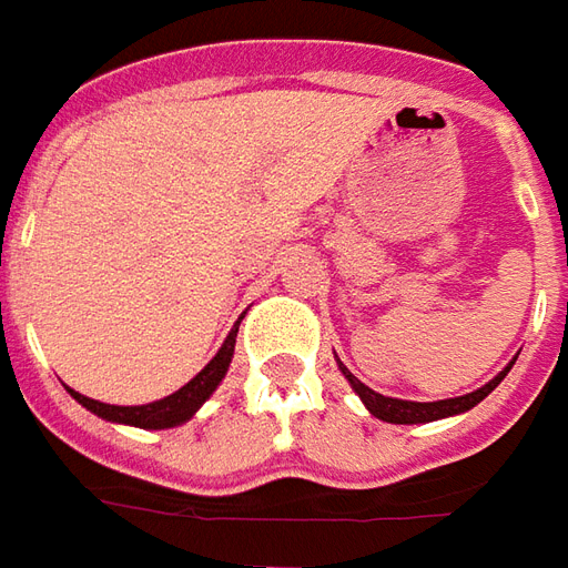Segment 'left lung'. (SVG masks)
Returning <instances> with one entry per match:
<instances>
[{"mask_svg":"<svg viewBox=\"0 0 568 568\" xmlns=\"http://www.w3.org/2000/svg\"><path fill=\"white\" fill-rule=\"evenodd\" d=\"M342 376L348 379V385L355 388V394L364 400L369 413L382 422H392V425H425V422H437L446 419V416H458V413H468L470 406H477L484 400L486 394L496 388L498 382L508 376L510 364L501 373H498L496 379H489L484 388H477V392L462 394V397H449V400H432V404H419V400H397V397H385V394L373 392L367 388L364 382L357 379L355 373H348V367L339 361Z\"/></svg>","mask_w":568,"mask_h":568,"instance_id":"obj_1","label":"left lung"}]
</instances>
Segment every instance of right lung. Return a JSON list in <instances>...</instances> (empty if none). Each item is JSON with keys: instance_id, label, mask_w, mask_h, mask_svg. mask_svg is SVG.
Returning a JSON list of instances; mask_svg holds the SVG:
<instances>
[{"instance_id": "obj_1", "label": "right lung", "mask_w": 568, "mask_h": 568, "mask_svg": "<svg viewBox=\"0 0 568 568\" xmlns=\"http://www.w3.org/2000/svg\"><path fill=\"white\" fill-rule=\"evenodd\" d=\"M241 324V321H239ZM239 324L232 327V333L223 342V348L213 355V361L207 367L201 369L195 379H189L180 392L168 394L162 400H155V404H143V406H115V404H100V400H91V397H84V394L67 392L84 406V409H91L94 416L106 422H119V425H134V428H149V432H162V428H174V425H183L189 422L195 413H199V406L216 392V385L226 379V369L232 364V355H235V336H239Z\"/></svg>"}]
</instances>
